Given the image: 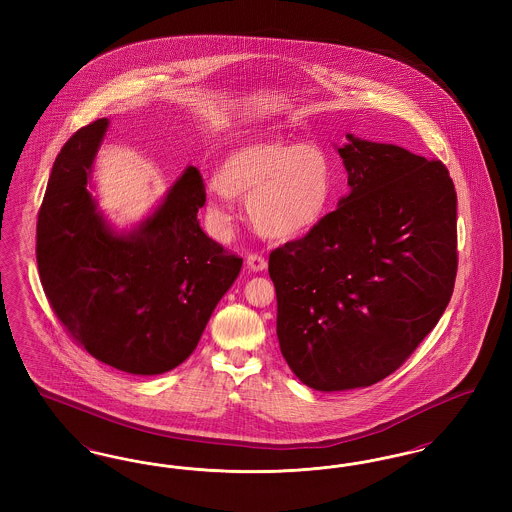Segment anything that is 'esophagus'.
<instances>
[{
	"label": "esophagus",
	"mask_w": 512,
	"mask_h": 512,
	"mask_svg": "<svg viewBox=\"0 0 512 512\" xmlns=\"http://www.w3.org/2000/svg\"><path fill=\"white\" fill-rule=\"evenodd\" d=\"M247 268L253 270V272H261L267 268V259L259 253H249L247 255Z\"/></svg>",
	"instance_id": "1"
}]
</instances>
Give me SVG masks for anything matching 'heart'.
Returning a JSON list of instances; mask_svg holds the SVG:
<instances>
[{
	"instance_id": "b5f03b06",
	"label": "heart",
	"mask_w": 512,
	"mask_h": 512,
	"mask_svg": "<svg viewBox=\"0 0 512 512\" xmlns=\"http://www.w3.org/2000/svg\"><path fill=\"white\" fill-rule=\"evenodd\" d=\"M213 219H230V201L247 197L253 228L270 240H293L315 230L334 199V167L315 142L292 144L257 136L232 147L215 174Z\"/></svg>"
}]
</instances>
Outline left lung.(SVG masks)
I'll return each instance as SVG.
<instances>
[{
	"mask_svg": "<svg viewBox=\"0 0 512 512\" xmlns=\"http://www.w3.org/2000/svg\"><path fill=\"white\" fill-rule=\"evenodd\" d=\"M347 140L338 153L349 195L268 257L280 351L318 391L395 372L438 324L457 276V192L445 165Z\"/></svg>",
	"mask_w": 512,
	"mask_h": 512,
	"instance_id": "obj_1",
	"label": "left lung"
}]
</instances>
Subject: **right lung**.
Wrapping results in <instances>:
<instances>
[{"label": "right lung", "mask_w": 512, "mask_h": 512, "mask_svg": "<svg viewBox=\"0 0 512 512\" xmlns=\"http://www.w3.org/2000/svg\"><path fill=\"white\" fill-rule=\"evenodd\" d=\"M107 119L80 128L57 155L36 224L40 282L69 336L101 363L153 376L197 347L244 259L199 226L195 167L132 232H115L88 190Z\"/></svg>", "instance_id": "add662e5"}]
</instances>
